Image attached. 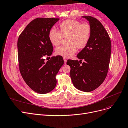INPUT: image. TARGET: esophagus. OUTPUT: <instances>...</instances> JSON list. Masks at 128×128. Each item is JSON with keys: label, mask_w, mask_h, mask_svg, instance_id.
<instances>
[{"label": "esophagus", "mask_w": 128, "mask_h": 128, "mask_svg": "<svg viewBox=\"0 0 128 128\" xmlns=\"http://www.w3.org/2000/svg\"><path fill=\"white\" fill-rule=\"evenodd\" d=\"M63 60H64V64H66V62H67V59H66V58H63Z\"/></svg>", "instance_id": "34e87169"}]
</instances>
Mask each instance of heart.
<instances>
[{"instance_id":"1","label":"heart","mask_w":128,"mask_h":128,"mask_svg":"<svg viewBox=\"0 0 128 128\" xmlns=\"http://www.w3.org/2000/svg\"><path fill=\"white\" fill-rule=\"evenodd\" d=\"M60 32L54 28L48 32L49 40L53 46H58L62 37L66 38V46H60L55 50L57 55L64 58L72 56L78 48H84L88 43L91 34V28L87 24H82L80 21L69 19L63 21L59 26Z\"/></svg>"}]
</instances>
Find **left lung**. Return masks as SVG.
Returning a JSON list of instances; mask_svg holds the SVG:
<instances>
[{"label": "left lung", "mask_w": 128, "mask_h": 128, "mask_svg": "<svg viewBox=\"0 0 128 128\" xmlns=\"http://www.w3.org/2000/svg\"><path fill=\"white\" fill-rule=\"evenodd\" d=\"M91 28V34L87 46L77 54L80 62L68 60L70 76L74 86L78 90L90 92L96 90L107 76L110 60L112 43L107 32L102 24L95 18L82 16ZM82 59L84 62L82 65Z\"/></svg>", "instance_id": "left-lung-1"}]
</instances>
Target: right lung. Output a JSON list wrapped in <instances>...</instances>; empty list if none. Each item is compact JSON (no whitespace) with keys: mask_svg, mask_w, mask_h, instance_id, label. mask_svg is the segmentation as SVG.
<instances>
[{"mask_svg":"<svg viewBox=\"0 0 128 128\" xmlns=\"http://www.w3.org/2000/svg\"><path fill=\"white\" fill-rule=\"evenodd\" d=\"M59 20L35 19L28 24L18 40L20 73L26 84L38 94H46L54 90L57 82L55 76L64 64L62 56L59 55L46 62L44 59L52 54L48 32Z\"/></svg>","mask_w":128,"mask_h":128,"instance_id":"obj_1","label":"right lung"}]
</instances>
